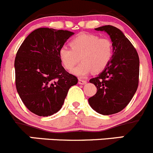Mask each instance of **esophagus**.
<instances>
[{
  "label": "esophagus",
  "mask_w": 153,
  "mask_h": 153,
  "mask_svg": "<svg viewBox=\"0 0 153 153\" xmlns=\"http://www.w3.org/2000/svg\"><path fill=\"white\" fill-rule=\"evenodd\" d=\"M86 82H87V81H86V80L82 79H79V84L84 85V84H85Z\"/></svg>",
  "instance_id": "34e87169"
}]
</instances>
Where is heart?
I'll return each mask as SVG.
<instances>
[{
    "instance_id": "1",
    "label": "heart",
    "mask_w": 153,
    "mask_h": 153,
    "mask_svg": "<svg viewBox=\"0 0 153 153\" xmlns=\"http://www.w3.org/2000/svg\"><path fill=\"white\" fill-rule=\"evenodd\" d=\"M71 48L62 47L59 51L62 65L66 70H71L81 60L72 73L85 77L93 71H102L108 66L114 54V45L108 38H100L97 35L81 33L71 39Z\"/></svg>"
}]
</instances>
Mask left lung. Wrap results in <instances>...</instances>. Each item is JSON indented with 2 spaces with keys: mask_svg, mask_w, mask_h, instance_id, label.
I'll use <instances>...</instances> for the list:
<instances>
[{
  "mask_svg": "<svg viewBox=\"0 0 153 153\" xmlns=\"http://www.w3.org/2000/svg\"><path fill=\"white\" fill-rule=\"evenodd\" d=\"M95 30L109 35L114 54L102 73L89 80L97 87V93L89 98L88 102L97 112L109 115L122 111L135 94L139 82V57L135 48L118 28L105 25Z\"/></svg>",
  "mask_w": 153,
  "mask_h": 153,
  "instance_id": "obj_1",
  "label": "left lung"
}]
</instances>
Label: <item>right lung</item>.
<instances>
[{"instance_id": "right-lung-1", "label": "right lung", "mask_w": 153, "mask_h": 153, "mask_svg": "<svg viewBox=\"0 0 153 153\" xmlns=\"http://www.w3.org/2000/svg\"><path fill=\"white\" fill-rule=\"evenodd\" d=\"M74 33L39 28L25 39L15 59L16 85L31 112L48 117L61 109L69 88L78 79L65 70L59 51Z\"/></svg>"}]
</instances>
